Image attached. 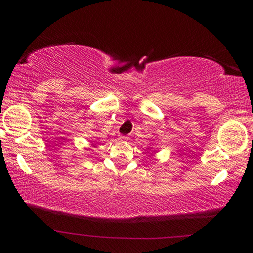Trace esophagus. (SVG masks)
Wrapping results in <instances>:
<instances>
[{"label": "esophagus", "instance_id": "34e87169", "mask_svg": "<svg viewBox=\"0 0 253 253\" xmlns=\"http://www.w3.org/2000/svg\"><path fill=\"white\" fill-rule=\"evenodd\" d=\"M120 139H121V140H127V139H128V136H125V135H121V136H120Z\"/></svg>", "mask_w": 253, "mask_h": 253}]
</instances>
